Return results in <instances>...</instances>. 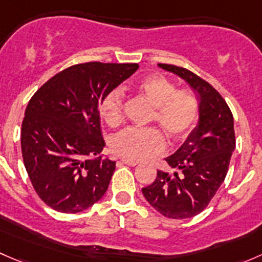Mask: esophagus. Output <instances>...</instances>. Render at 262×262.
Wrapping results in <instances>:
<instances>
[{
  "label": "esophagus",
  "mask_w": 262,
  "mask_h": 262,
  "mask_svg": "<svg viewBox=\"0 0 262 262\" xmlns=\"http://www.w3.org/2000/svg\"><path fill=\"white\" fill-rule=\"evenodd\" d=\"M121 163H124V165L132 166V167H134V166L138 165V162H136V161H130V160H121Z\"/></svg>",
  "instance_id": "34e87169"
}]
</instances>
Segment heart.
<instances>
[{"label": "heart", "mask_w": 262, "mask_h": 262, "mask_svg": "<svg viewBox=\"0 0 262 262\" xmlns=\"http://www.w3.org/2000/svg\"><path fill=\"white\" fill-rule=\"evenodd\" d=\"M137 91L153 106L150 120L157 121L171 142L182 141L189 136L199 118V104L186 90H178L162 76H148L137 83ZM100 112L109 125L116 126L123 120V94L112 90L101 100ZM165 138L157 128H128L112 141L115 155L125 160L142 161L161 152Z\"/></svg>", "instance_id": "b5f03b06"}]
</instances>
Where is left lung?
I'll list each match as a JSON object with an SVG mask.
<instances>
[{
	"label": "left lung",
	"instance_id": "8db88e82",
	"mask_svg": "<svg viewBox=\"0 0 262 262\" xmlns=\"http://www.w3.org/2000/svg\"><path fill=\"white\" fill-rule=\"evenodd\" d=\"M158 67L186 81L199 97V121L184 144L166 158L173 175L157 171V178L142 189L157 212L172 219H186L202 213L228 171L236 148L233 115L218 91L186 68L172 64Z\"/></svg>",
	"mask_w": 262,
	"mask_h": 262
}]
</instances>
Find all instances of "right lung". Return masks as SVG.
<instances>
[{
    "label": "right lung",
    "mask_w": 262,
    "mask_h": 262,
    "mask_svg": "<svg viewBox=\"0 0 262 262\" xmlns=\"http://www.w3.org/2000/svg\"><path fill=\"white\" fill-rule=\"evenodd\" d=\"M137 63L71 66L47 81L29 101L21 125V152L33 187L60 213H78L99 202L115 171L102 160L100 104L130 77Z\"/></svg>",
    "instance_id": "1"
}]
</instances>
